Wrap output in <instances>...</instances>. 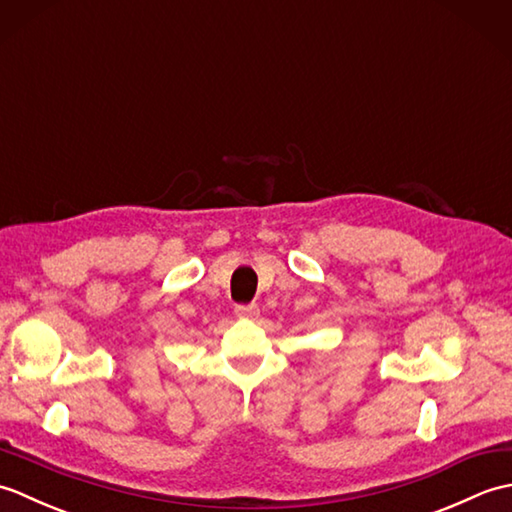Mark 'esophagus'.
Instances as JSON below:
<instances>
[{
	"instance_id": "obj_1",
	"label": "esophagus",
	"mask_w": 512,
	"mask_h": 512,
	"mask_svg": "<svg viewBox=\"0 0 512 512\" xmlns=\"http://www.w3.org/2000/svg\"><path fill=\"white\" fill-rule=\"evenodd\" d=\"M235 314H237V317H242V319H255L259 314V306H257V303H246V306L242 303V306L235 308Z\"/></svg>"
}]
</instances>
